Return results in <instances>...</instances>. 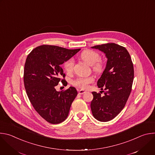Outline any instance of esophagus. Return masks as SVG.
<instances>
[{"label": "esophagus", "mask_w": 155, "mask_h": 155, "mask_svg": "<svg viewBox=\"0 0 155 155\" xmlns=\"http://www.w3.org/2000/svg\"><path fill=\"white\" fill-rule=\"evenodd\" d=\"M78 93H79L80 94H83L86 93V91H84V90H79V91H78Z\"/></svg>", "instance_id": "34e87169"}]
</instances>
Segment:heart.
Listing matches in <instances>:
<instances>
[{
	"mask_svg": "<svg viewBox=\"0 0 155 155\" xmlns=\"http://www.w3.org/2000/svg\"><path fill=\"white\" fill-rule=\"evenodd\" d=\"M81 59L87 64L92 65L93 69L96 72H101L104 68V64L100 59V54L94 51L90 50H84L80 54ZM74 66V59L71 58L66 61L64 64V68L68 73H71L73 71ZM94 81V78L90 77H79L73 81V84L81 89H87L88 86Z\"/></svg>",
	"mask_w": 155,
	"mask_h": 155,
	"instance_id": "obj_1",
	"label": "heart"
}]
</instances>
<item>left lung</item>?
<instances>
[{
  "mask_svg": "<svg viewBox=\"0 0 155 155\" xmlns=\"http://www.w3.org/2000/svg\"><path fill=\"white\" fill-rule=\"evenodd\" d=\"M104 52L107 58L106 67L97 86L105 91L104 96L93 92L91 109L93 117L102 122L117 117L124 107L131 92L134 80V66L127 50L114 43L92 47Z\"/></svg>",
  "mask_w": 155,
  "mask_h": 155,
  "instance_id": "8db88e82",
  "label": "left lung"
}]
</instances>
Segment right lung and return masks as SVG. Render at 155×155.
<instances>
[{"label": "right lung", "instance_id": "1", "mask_svg": "<svg viewBox=\"0 0 155 155\" xmlns=\"http://www.w3.org/2000/svg\"><path fill=\"white\" fill-rule=\"evenodd\" d=\"M80 49L69 50L54 45H43L34 48L28 56L25 65L24 83L28 98L36 112L47 121L58 124L68 117L77 91L71 86L57 91L61 81L68 83L61 67Z\"/></svg>", "mask_w": 155, "mask_h": 155}]
</instances>
